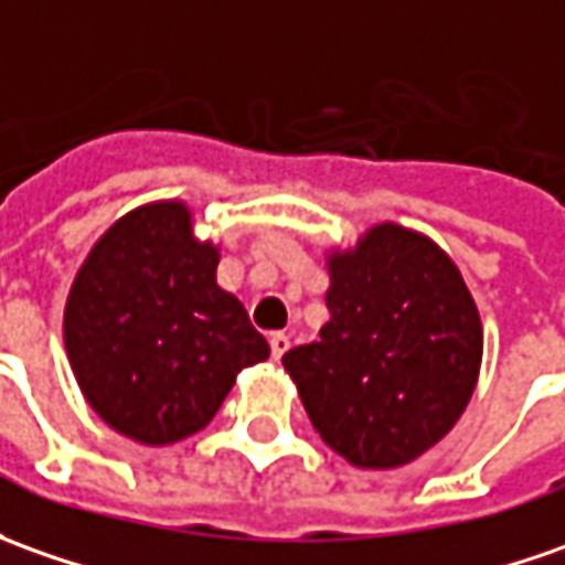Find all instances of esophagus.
I'll return each instance as SVG.
<instances>
[{
  "mask_svg": "<svg viewBox=\"0 0 565 565\" xmlns=\"http://www.w3.org/2000/svg\"><path fill=\"white\" fill-rule=\"evenodd\" d=\"M268 347H271V359L278 362L284 352L290 349V337H287V333H284V331H275V333H271V337H268Z\"/></svg>",
  "mask_w": 565,
  "mask_h": 565,
  "instance_id": "esophagus-1",
  "label": "esophagus"
}]
</instances>
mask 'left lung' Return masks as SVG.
I'll return each instance as SVG.
<instances>
[{
    "mask_svg": "<svg viewBox=\"0 0 565 565\" xmlns=\"http://www.w3.org/2000/svg\"><path fill=\"white\" fill-rule=\"evenodd\" d=\"M328 324L284 352L312 427L355 467L408 463L473 395L482 324L458 266L429 237L377 225L331 259Z\"/></svg>",
    "mask_w": 565,
    "mask_h": 565,
    "instance_id": "obj_1",
    "label": "left lung"
}]
</instances>
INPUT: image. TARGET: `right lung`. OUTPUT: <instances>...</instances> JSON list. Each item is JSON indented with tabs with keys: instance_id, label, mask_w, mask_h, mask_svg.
<instances>
[{
	"instance_id": "1",
	"label": "right lung",
	"mask_w": 565,
	"mask_h": 565,
	"mask_svg": "<svg viewBox=\"0 0 565 565\" xmlns=\"http://www.w3.org/2000/svg\"><path fill=\"white\" fill-rule=\"evenodd\" d=\"M216 266L182 203H151L122 216L79 268L64 312L67 359L92 408L122 436L185 439L213 420L241 367L268 359Z\"/></svg>"
}]
</instances>
